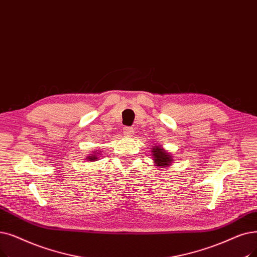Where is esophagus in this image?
Returning a JSON list of instances; mask_svg holds the SVG:
<instances>
[{"instance_id":"1","label":"esophagus","mask_w":257,"mask_h":257,"mask_svg":"<svg viewBox=\"0 0 257 257\" xmlns=\"http://www.w3.org/2000/svg\"><path fill=\"white\" fill-rule=\"evenodd\" d=\"M122 131H124V133L126 136H131L133 133V128L132 127H128V126H125L124 128H122Z\"/></svg>"}]
</instances>
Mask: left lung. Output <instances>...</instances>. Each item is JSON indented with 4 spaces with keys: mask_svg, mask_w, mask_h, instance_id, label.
Returning a JSON list of instances; mask_svg holds the SVG:
<instances>
[{
    "mask_svg": "<svg viewBox=\"0 0 257 257\" xmlns=\"http://www.w3.org/2000/svg\"><path fill=\"white\" fill-rule=\"evenodd\" d=\"M152 153H153V160L156 163V166H162L166 167L171 164V156L161 149L159 146H154L152 148Z\"/></svg>",
    "mask_w": 257,
    "mask_h": 257,
    "instance_id": "obj_1",
    "label": "left lung"
}]
</instances>
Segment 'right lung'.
<instances>
[{"label": "right lung", "mask_w": 257, "mask_h": 257, "mask_svg": "<svg viewBox=\"0 0 257 257\" xmlns=\"http://www.w3.org/2000/svg\"><path fill=\"white\" fill-rule=\"evenodd\" d=\"M89 160H90V161L95 160V156H94V155H90V158H89Z\"/></svg>", "instance_id": "right-lung-1"}]
</instances>
